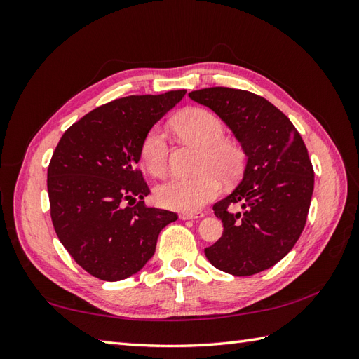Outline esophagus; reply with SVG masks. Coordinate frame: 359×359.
I'll return each mask as SVG.
<instances>
[{
    "instance_id": "obj_1",
    "label": "esophagus",
    "mask_w": 359,
    "mask_h": 359,
    "mask_svg": "<svg viewBox=\"0 0 359 359\" xmlns=\"http://www.w3.org/2000/svg\"><path fill=\"white\" fill-rule=\"evenodd\" d=\"M205 216V212H182V215L179 216L182 220H193V219H202Z\"/></svg>"
}]
</instances>
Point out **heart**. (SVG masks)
<instances>
[{"label":"heart","instance_id":"obj_1","mask_svg":"<svg viewBox=\"0 0 359 359\" xmlns=\"http://www.w3.org/2000/svg\"><path fill=\"white\" fill-rule=\"evenodd\" d=\"M172 131L187 142L202 148L193 177H172L156 188V202L163 208L196 212L219 193V182L231 180L243 165V152L238 143L224 139L225 128L216 114L203 108H188L171 121ZM168 142L163 133L152 128L142 143V162L151 174L163 175L168 170Z\"/></svg>","mask_w":359,"mask_h":359}]
</instances>
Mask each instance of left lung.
I'll return each instance as SVG.
<instances>
[{
  "label": "left lung",
  "mask_w": 359,
  "mask_h": 359,
  "mask_svg": "<svg viewBox=\"0 0 359 359\" xmlns=\"http://www.w3.org/2000/svg\"><path fill=\"white\" fill-rule=\"evenodd\" d=\"M188 95L222 118L247 157L238 187L212 207L224 233L205 256L233 276L270 269L306 226L315 187L306 143L284 112L248 90L207 88ZM230 204L243 211L231 213Z\"/></svg>",
  "instance_id": "1"
}]
</instances>
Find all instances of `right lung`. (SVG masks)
Wrapping results in <instances>:
<instances>
[{
  "mask_svg": "<svg viewBox=\"0 0 359 359\" xmlns=\"http://www.w3.org/2000/svg\"><path fill=\"white\" fill-rule=\"evenodd\" d=\"M185 94L117 98L74 123L53 151L48 168L53 228L74 261L98 279L116 282L140 271L160 231L177 220L172 211L144 205L149 188L137 163L151 128Z\"/></svg>",
  "mask_w": 359,
  "mask_h": 359,
  "instance_id": "1",
  "label": "right lung"
}]
</instances>
